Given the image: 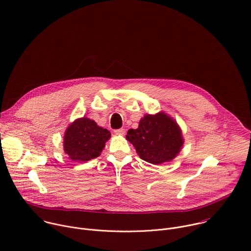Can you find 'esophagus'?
<instances>
[{
	"label": "esophagus",
	"mask_w": 251,
	"mask_h": 251,
	"mask_svg": "<svg viewBox=\"0 0 251 251\" xmlns=\"http://www.w3.org/2000/svg\"><path fill=\"white\" fill-rule=\"evenodd\" d=\"M125 129H123V128H120V129H116L115 131H114V133L116 134V135H124L125 134Z\"/></svg>",
	"instance_id": "34e87169"
}]
</instances>
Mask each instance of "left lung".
<instances>
[{
  "instance_id": "left-lung-1",
  "label": "left lung",
  "mask_w": 251,
  "mask_h": 251,
  "mask_svg": "<svg viewBox=\"0 0 251 251\" xmlns=\"http://www.w3.org/2000/svg\"><path fill=\"white\" fill-rule=\"evenodd\" d=\"M126 139L142 159L152 164L173 160L184 143L176 121L162 111L145 115L137 129L128 131Z\"/></svg>"
}]
</instances>
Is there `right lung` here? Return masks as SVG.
Listing matches in <instances>:
<instances>
[{
    "label": "right lung",
    "mask_w": 251,
    "mask_h": 251,
    "mask_svg": "<svg viewBox=\"0 0 251 251\" xmlns=\"http://www.w3.org/2000/svg\"><path fill=\"white\" fill-rule=\"evenodd\" d=\"M110 136L107 129L98 126L94 120L78 118L65 132L64 151L72 160L85 162L100 154Z\"/></svg>",
    "instance_id": "right-lung-1"
}]
</instances>
